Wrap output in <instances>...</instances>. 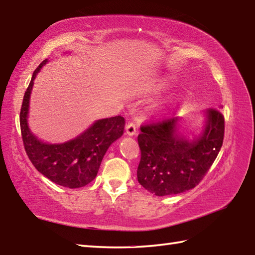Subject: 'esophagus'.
Returning <instances> with one entry per match:
<instances>
[{
	"mask_svg": "<svg viewBox=\"0 0 255 255\" xmlns=\"http://www.w3.org/2000/svg\"><path fill=\"white\" fill-rule=\"evenodd\" d=\"M137 131H138V128L133 123H129L126 126V133L128 136H134V134L137 133Z\"/></svg>",
	"mask_w": 255,
	"mask_h": 255,
	"instance_id": "1",
	"label": "esophagus"
}]
</instances>
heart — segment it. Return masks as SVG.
<instances>
[{
	"label": "heart",
	"instance_id": "obj_1",
	"mask_svg": "<svg viewBox=\"0 0 255 255\" xmlns=\"http://www.w3.org/2000/svg\"><path fill=\"white\" fill-rule=\"evenodd\" d=\"M171 86V80L169 78H160L156 81H154L151 89L154 92V93H160V92H163L167 90Z\"/></svg>",
	"mask_w": 255,
	"mask_h": 255
}]
</instances>
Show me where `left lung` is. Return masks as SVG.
<instances>
[{
    "instance_id": "8db88e82",
    "label": "left lung",
    "mask_w": 255,
    "mask_h": 255,
    "mask_svg": "<svg viewBox=\"0 0 255 255\" xmlns=\"http://www.w3.org/2000/svg\"><path fill=\"white\" fill-rule=\"evenodd\" d=\"M204 126L193 138L178 131L181 118L141 127L138 182L156 196L180 194L203 180L224 141L225 118L219 111L204 112Z\"/></svg>"
}]
</instances>
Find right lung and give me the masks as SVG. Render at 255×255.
Wrapping results in <instances>:
<instances>
[{
    "mask_svg": "<svg viewBox=\"0 0 255 255\" xmlns=\"http://www.w3.org/2000/svg\"><path fill=\"white\" fill-rule=\"evenodd\" d=\"M47 62L48 59L32 73L24 95L19 115L24 147L31 163L50 181L69 188L83 187L96 177L107 149L123 136L125 118L99 119L79 136L61 143L42 141L30 130L28 113L34 81Z\"/></svg>",
    "mask_w": 255,
    "mask_h": 255,
    "instance_id": "add662e5",
    "label": "right lung"
}]
</instances>
